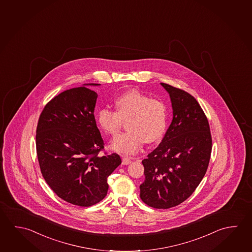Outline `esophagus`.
<instances>
[{"label":"esophagus","instance_id":"obj_1","mask_svg":"<svg viewBox=\"0 0 252 252\" xmlns=\"http://www.w3.org/2000/svg\"><path fill=\"white\" fill-rule=\"evenodd\" d=\"M132 163V160L130 158H128V157H126V156H123L122 157V163L125 164V165H126V164H129V163Z\"/></svg>","mask_w":252,"mask_h":252}]
</instances>
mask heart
Listing matches in <instances>:
<instances>
[{"instance_id":"obj_1","label":"heart","mask_w":252,"mask_h":252,"mask_svg":"<svg viewBox=\"0 0 252 252\" xmlns=\"http://www.w3.org/2000/svg\"><path fill=\"white\" fill-rule=\"evenodd\" d=\"M114 103L117 111L102 108L96 116L99 126L111 136H115L123 121L128 120L127 131L113 139L112 150L121 154H134L144 141L152 143L163 136L168 123V107L163 101L130 89L116 98Z\"/></svg>"}]
</instances>
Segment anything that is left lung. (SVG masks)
Masks as SVG:
<instances>
[{
	"instance_id": "left-lung-1",
	"label": "left lung",
	"mask_w": 252,
	"mask_h": 252,
	"mask_svg": "<svg viewBox=\"0 0 252 252\" xmlns=\"http://www.w3.org/2000/svg\"><path fill=\"white\" fill-rule=\"evenodd\" d=\"M171 99L172 123L157 149L142 160L145 181L141 200L151 207L168 209L193 194L207 171L212 135L197 101L184 90L161 83Z\"/></svg>"
}]
</instances>
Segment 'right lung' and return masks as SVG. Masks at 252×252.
<instances>
[{"label": "right lung", "mask_w": 252, "mask_h": 252, "mask_svg": "<svg viewBox=\"0 0 252 252\" xmlns=\"http://www.w3.org/2000/svg\"><path fill=\"white\" fill-rule=\"evenodd\" d=\"M84 84L47 103L36 130L40 171L50 189L68 203L88 207L105 197L107 178L121 163L116 153L100 157L103 141L94 115L97 94Z\"/></svg>", "instance_id": "add662e5"}]
</instances>
